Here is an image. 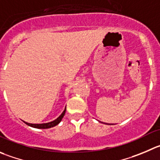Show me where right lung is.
<instances>
[{
    "instance_id": "obj_1",
    "label": "right lung",
    "mask_w": 160,
    "mask_h": 160,
    "mask_svg": "<svg viewBox=\"0 0 160 160\" xmlns=\"http://www.w3.org/2000/svg\"><path fill=\"white\" fill-rule=\"evenodd\" d=\"M65 112H66V108L65 109L63 110V112H62L61 115L58 117V118L55 119L54 121H52L50 122H47V123H42V124H33V123H28L27 122H24L27 125L30 126V127H33V128H37V129H48V128H51V127H55L56 125H58L59 123L61 122L62 118H63L65 115Z\"/></svg>"
}]
</instances>
